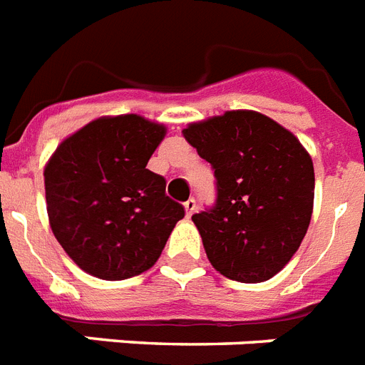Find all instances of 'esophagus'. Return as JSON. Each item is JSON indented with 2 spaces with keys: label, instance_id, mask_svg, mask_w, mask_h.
Masks as SVG:
<instances>
[{
  "label": "esophagus",
  "instance_id": "obj_1",
  "mask_svg": "<svg viewBox=\"0 0 365 365\" xmlns=\"http://www.w3.org/2000/svg\"><path fill=\"white\" fill-rule=\"evenodd\" d=\"M196 207H197V201L194 200V197H190L188 201H185L186 217H192V215H194V211H196Z\"/></svg>",
  "mask_w": 365,
  "mask_h": 365
}]
</instances>
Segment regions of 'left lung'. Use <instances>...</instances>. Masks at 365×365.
I'll return each mask as SVG.
<instances>
[{
    "label": "left lung",
    "instance_id": "1",
    "mask_svg": "<svg viewBox=\"0 0 365 365\" xmlns=\"http://www.w3.org/2000/svg\"><path fill=\"white\" fill-rule=\"evenodd\" d=\"M182 133L215 171V203L192 215L207 258L232 281H267L307 233L311 156L288 130L252 110H230Z\"/></svg>",
    "mask_w": 365,
    "mask_h": 365
}]
</instances>
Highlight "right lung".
Returning a JSON list of instances; mask_svg holds the SVG:
<instances>
[{
    "instance_id": "obj_1",
    "label": "right lung",
    "mask_w": 365,
    "mask_h": 365,
    "mask_svg": "<svg viewBox=\"0 0 365 365\" xmlns=\"http://www.w3.org/2000/svg\"><path fill=\"white\" fill-rule=\"evenodd\" d=\"M165 128L137 115L100 118L67 137L45 169L51 228L94 277L122 281L158 260L185 207L147 169Z\"/></svg>"
}]
</instances>
